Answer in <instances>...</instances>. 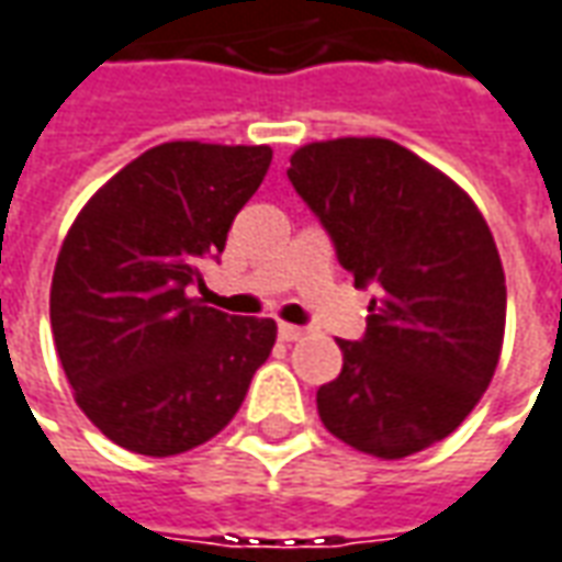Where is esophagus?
I'll use <instances>...</instances> for the list:
<instances>
[{
  "instance_id": "1",
  "label": "esophagus",
  "mask_w": 562,
  "mask_h": 562,
  "mask_svg": "<svg viewBox=\"0 0 562 562\" xmlns=\"http://www.w3.org/2000/svg\"><path fill=\"white\" fill-rule=\"evenodd\" d=\"M304 335H307V331H304L301 325H289V322H282V325H280V337L285 340V344H292V340H301Z\"/></svg>"
}]
</instances>
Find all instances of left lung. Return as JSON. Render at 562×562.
I'll return each instance as SVG.
<instances>
[{
  "label": "left lung",
  "mask_w": 562,
  "mask_h": 562,
  "mask_svg": "<svg viewBox=\"0 0 562 562\" xmlns=\"http://www.w3.org/2000/svg\"><path fill=\"white\" fill-rule=\"evenodd\" d=\"M356 285L376 282L368 331L316 392L325 429L376 459L445 441L496 374L505 270L481 210L411 148L380 136L301 145L289 167Z\"/></svg>",
  "instance_id": "left-lung-1"
}]
</instances>
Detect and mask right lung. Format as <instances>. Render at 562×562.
<instances>
[{
	"label": "right lung",
	"instance_id": "1",
	"mask_svg": "<svg viewBox=\"0 0 562 562\" xmlns=\"http://www.w3.org/2000/svg\"><path fill=\"white\" fill-rule=\"evenodd\" d=\"M270 145L176 139L81 206L54 265L50 331L85 417L143 457H176L240 411L273 319L206 307L203 265L268 176Z\"/></svg>",
	"mask_w": 562,
	"mask_h": 562
}]
</instances>
